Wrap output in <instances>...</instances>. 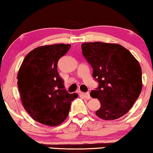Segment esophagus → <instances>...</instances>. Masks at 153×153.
Here are the masks:
<instances>
[{
  "label": "esophagus",
  "instance_id": "esophagus-1",
  "mask_svg": "<svg viewBox=\"0 0 153 153\" xmlns=\"http://www.w3.org/2000/svg\"><path fill=\"white\" fill-rule=\"evenodd\" d=\"M80 94L82 95V96H83L85 97V99H90V93L89 92H81Z\"/></svg>",
  "mask_w": 153,
  "mask_h": 153
}]
</instances>
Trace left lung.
Segmentation results:
<instances>
[{"label": "left lung", "instance_id": "8db88e82", "mask_svg": "<svg viewBox=\"0 0 153 153\" xmlns=\"http://www.w3.org/2000/svg\"><path fill=\"white\" fill-rule=\"evenodd\" d=\"M82 54L92 65V76L99 86L90 96L100 101L97 116L114 120L129 111L142 89L139 62L122 45L102 42L84 43Z\"/></svg>", "mask_w": 153, "mask_h": 153}]
</instances>
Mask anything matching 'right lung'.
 <instances>
[{
	"mask_svg": "<svg viewBox=\"0 0 153 153\" xmlns=\"http://www.w3.org/2000/svg\"><path fill=\"white\" fill-rule=\"evenodd\" d=\"M70 44L38 47L29 52L18 73V87L22 103L33 119L42 124L56 126L67 118L76 93L70 94L57 71L60 58Z\"/></svg>",
	"mask_w": 153,
	"mask_h": 153,
	"instance_id": "right-lung-1",
	"label": "right lung"
}]
</instances>
